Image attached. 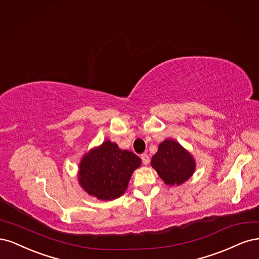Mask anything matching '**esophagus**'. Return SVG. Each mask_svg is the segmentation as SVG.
Returning a JSON list of instances; mask_svg holds the SVG:
<instances>
[{
  "instance_id": "34e87169",
  "label": "esophagus",
  "mask_w": 259,
  "mask_h": 259,
  "mask_svg": "<svg viewBox=\"0 0 259 259\" xmlns=\"http://www.w3.org/2000/svg\"><path fill=\"white\" fill-rule=\"evenodd\" d=\"M141 159H142V162H143L145 165H147L149 163V161H151V159H149V156L147 154H142Z\"/></svg>"
}]
</instances>
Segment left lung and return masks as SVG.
<instances>
[{"mask_svg": "<svg viewBox=\"0 0 259 259\" xmlns=\"http://www.w3.org/2000/svg\"><path fill=\"white\" fill-rule=\"evenodd\" d=\"M151 165L166 185L179 186L193 177L196 160L179 142L166 139L158 146Z\"/></svg>", "mask_w": 259, "mask_h": 259, "instance_id": "obj_1", "label": "left lung"}]
</instances>
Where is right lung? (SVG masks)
Listing matches in <instances>:
<instances>
[{"label":"right lung","mask_w":259,"mask_h":259,"mask_svg":"<svg viewBox=\"0 0 259 259\" xmlns=\"http://www.w3.org/2000/svg\"><path fill=\"white\" fill-rule=\"evenodd\" d=\"M141 162L136 154L107 140L81 157L78 183L88 195L110 201L123 195Z\"/></svg>","instance_id":"add662e5"}]
</instances>
